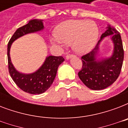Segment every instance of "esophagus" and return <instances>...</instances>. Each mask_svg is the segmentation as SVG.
Returning a JSON list of instances; mask_svg holds the SVG:
<instances>
[{
  "mask_svg": "<svg viewBox=\"0 0 128 128\" xmlns=\"http://www.w3.org/2000/svg\"><path fill=\"white\" fill-rule=\"evenodd\" d=\"M74 56V55L73 54H66V59H70V58H72V57H73Z\"/></svg>",
  "mask_w": 128,
  "mask_h": 128,
  "instance_id": "obj_1",
  "label": "esophagus"
}]
</instances>
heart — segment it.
<instances>
[{"instance_id":"1","label":"heart","mask_w":128,"mask_h":128,"mask_svg":"<svg viewBox=\"0 0 128 128\" xmlns=\"http://www.w3.org/2000/svg\"><path fill=\"white\" fill-rule=\"evenodd\" d=\"M53 43L60 46L72 44L78 54H85L94 48L98 38L99 30L96 24L85 20H71L60 24L55 31Z\"/></svg>"}]
</instances>
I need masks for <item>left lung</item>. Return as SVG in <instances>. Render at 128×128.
<instances>
[{"label":"left lung","instance_id":"left-lung-1","mask_svg":"<svg viewBox=\"0 0 128 128\" xmlns=\"http://www.w3.org/2000/svg\"><path fill=\"white\" fill-rule=\"evenodd\" d=\"M110 36L114 44L112 56L102 60H95L100 42L104 38ZM123 44L120 34L117 30L108 26L101 36L95 48L82 56V67L78 72L82 82L90 89L100 90L106 88L117 80L121 72L124 61Z\"/></svg>","mask_w":128,"mask_h":128}]
</instances>
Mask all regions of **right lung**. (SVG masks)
Segmentation results:
<instances>
[{"label":"right lung","instance_id":"obj_1","mask_svg":"<svg viewBox=\"0 0 128 128\" xmlns=\"http://www.w3.org/2000/svg\"><path fill=\"white\" fill-rule=\"evenodd\" d=\"M42 22L43 20L34 19L29 21L27 24L18 28L10 39L7 48L8 72L11 78L18 87L31 94L44 93L50 87L56 77L58 66L64 62V58L62 56H49L36 72L30 74H22L16 70L11 62L10 48L12 43L19 37L42 30L44 28Z\"/></svg>","mask_w":128,"mask_h":128}]
</instances>
